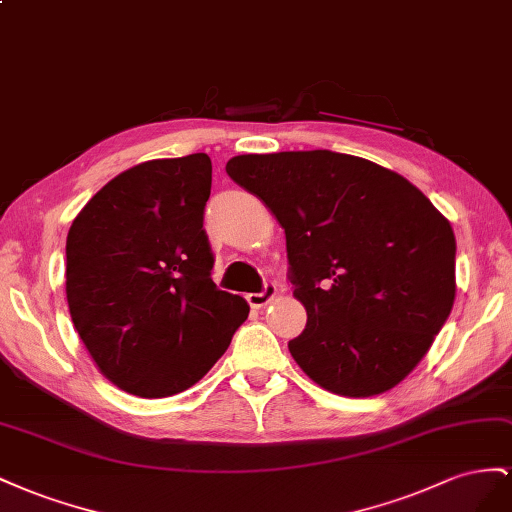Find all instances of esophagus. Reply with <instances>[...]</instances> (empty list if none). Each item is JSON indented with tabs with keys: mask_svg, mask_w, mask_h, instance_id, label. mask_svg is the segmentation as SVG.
Returning <instances> with one entry per match:
<instances>
[{
	"mask_svg": "<svg viewBox=\"0 0 512 512\" xmlns=\"http://www.w3.org/2000/svg\"><path fill=\"white\" fill-rule=\"evenodd\" d=\"M274 296H276V287L272 283H268L261 294H248L246 300L253 306V309H264L266 304H270L274 300Z\"/></svg>",
	"mask_w": 512,
	"mask_h": 512,
	"instance_id": "obj_1",
	"label": "esophagus"
}]
</instances>
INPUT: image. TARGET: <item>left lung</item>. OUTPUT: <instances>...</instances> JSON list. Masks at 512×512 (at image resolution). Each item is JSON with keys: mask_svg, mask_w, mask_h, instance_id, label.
Here are the masks:
<instances>
[{"mask_svg": "<svg viewBox=\"0 0 512 512\" xmlns=\"http://www.w3.org/2000/svg\"><path fill=\"white\" fill-rule=\"evenodd\" d=\"M225 171L285 229L306 328L289 352L315 384L373 397L425 358L455 302V233L418 188L330 150L233 156Z\"/></svg>", "mask_w": 512, "mask_h": 512, "instance_id": "obj_1", "label": "left lung"}]
</instances>
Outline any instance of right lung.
I'll return each mask as SVG.
<instances>
[{
	"instance_id": "add662e5",
	"label": "right lung",
	"mask_w": 512,
	"mask_h": 512,
	"mask_svg": "<svg viewBox=\"0 0 512 512\" xmlns=\"http://www.w3.org/2000/svg\"><path fill=\"white\" fill-rule=\"evenodd\" d=\"M208 154L145 160L85 203L66 240L72 324L109 382L143 399L195 386L248 317L216 289Z\"/></svg>"
}]
</instances>
